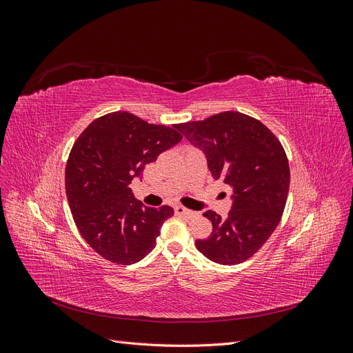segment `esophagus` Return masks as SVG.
Returning <instances> with one entry per match:
<instances>
[{
	"label": "esophagus",
	"instance_id": "esophagus-1",
	"mask_svg": "<svg viewBox=\"0 0 353 353\" xmlns=\"http://www.w3.org/2000/svg\"><path fill=\"white\" fill-rule=\"evenodd\" d=\"M175 213H176V215H179V216H185V218H194V216H197L196 212L190 210V209H185L183 206H175Z\"/></svg>",
	"mask_w": 353,
	"mask_h": 353
}]
</instances>
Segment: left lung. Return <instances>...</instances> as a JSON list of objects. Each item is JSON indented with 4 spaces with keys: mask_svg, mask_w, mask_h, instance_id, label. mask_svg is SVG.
<instances>
[{
    "mask_svg": "<svg viewBox=\"0 0 353 353\" xmlns=\"http://www.w3.org/2000/svg\"><path fill=\"white\" fill-rule=\"evenodd\" d=\"M208 160L212 176L232 188L231 210L203 213L212 234L196 248L212 262L237 265L249 259L279 225L290 187V168L281 143L268 128L239 112L175 125Z\"/></svg>",
    "mask_w": 353,
    "mask_h": 353,
    "instance_id": "left-lung-1",
    "label": "left lung"
}]
</instances>
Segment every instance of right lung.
Wrapping results in <instances>:
<instances>
[{
	"label": "right lung",
	"instance_id": "1",
	"mask_svg": "<svg viewBox=\"0 0 353 353\" xmlns=\"http://www.w3.org/2000/svg\"><path fill=\"white\" fill-rule=\"evenodd\" d=\"M176 128L147 123L128 112L92 121L73 144L66 194L83 240L104 259L131 265L156 245L170 206H144L130 188L147 163L183 140Z\"/></svg>",
	"mask_w": 353,
	"mask_h": 353
}]
</instances>
